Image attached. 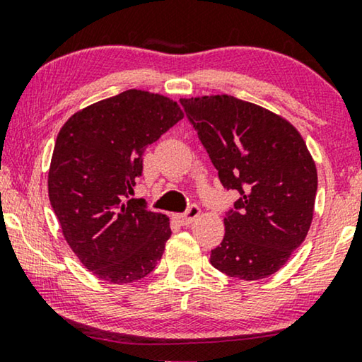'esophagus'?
I'll return each mask as SVG.
<instances>
[{"label": "esophagus", "instance_id": "obj_1", "mask_svg": "<svg viewBox=\"0 0 362 362\" xmlns=\"http://www.w3.org/2000/svg\"><path fill=\"white\" fill-rule=\"evenodd\" d=\"M199 214H201L199 206H197V204H189V207H187L186 212H182V214H177L176 216V221L180 222V224H182V226H187V224H191V222L194 221L196 217H199Z\"/></svg>", "mask_w": 362, "mask_h": 362}]
</instances>
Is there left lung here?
I'll return each instance as SVG.
<instances>
[{"instance_id": "8db88e82", "label": "left lung", "mask_w": 362, "mask_h": 362, "mask_svg": "<svg viewBox=\"0 0 362 362\" xmlns=\"http://www.w3.org/2000/svg\"><path fill=\"white\" fill-rule=\"evenodd\" d=\"M222 186L239 199L211 264L240 280L265 279L290 259L313 219L318 175L298 130L232 95L181 98Z\"/></svg>"}]
</instances>
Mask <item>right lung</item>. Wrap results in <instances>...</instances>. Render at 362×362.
I'll list each match as a JSON object with an SVG mask.
<instances>
[{
  "instance_id": "obj_1",
  "label": "right lung",
  "mask_w": 362,
  "mask_h": 362,
  "mask_svg": "<svg viewBox=\"0 0 362 362\" xmlns=\"http://www.w3.org/2000/svg\"><path fill=\"white\" fill-rule=\"evenodd\" d=\"M182 118L160 93L125 90L74 113L59 132L49 201L82 265L110 284L151 274L170 239V219L130 199L143 153Z\"/></svg>"
}]
</instances>
